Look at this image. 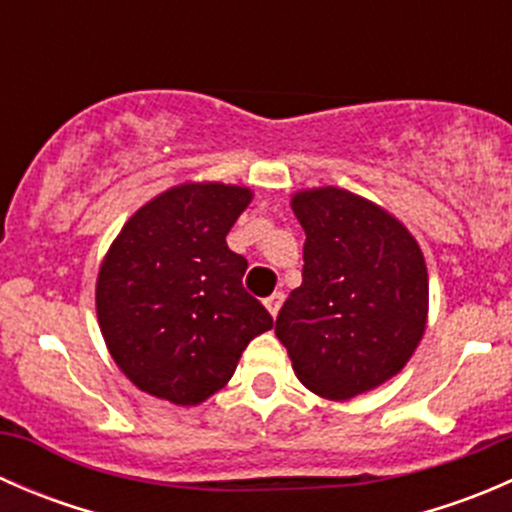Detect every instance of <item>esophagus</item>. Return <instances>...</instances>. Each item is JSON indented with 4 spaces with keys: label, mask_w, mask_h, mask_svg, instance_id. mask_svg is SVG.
<instances>
[{
    "label": "esophagus",
    "mask_w": 512,
    "mask_h": 512,
    "mask_svg": "<svg viewBox=\"0 0 512 512\" xmlns=\"http://www.w3.org/2000/svg\"><path fill=\"white\" fill-rule=\"evenodd\" d=\"M282 302H285V294H282V292H275V294H270V297L265 299V307L270 309V314H272V317H277V312H280Z\"/></svg>",
    "instance_id": "1"
}]
</instances>
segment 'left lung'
Here are the masks:
<instances>
[{
	"label": "left lung",
	"instance_id": "obj_1",
	"mask_svg": "<svg viewBox=\"0 0 512 512\" xmlns=\"http://www.w3.org/2000/svg\"><path fill=\"white\" fill-rule=\"evenodd\" d=\"M292 210L307 235L302 285L275 334L307 389L352 399L414 354L428 309L423 255L399 220L349 190L297 193Z\"/></svg>",
	"mask_w": 512,
	"mask_h": 512
}]
</instances>
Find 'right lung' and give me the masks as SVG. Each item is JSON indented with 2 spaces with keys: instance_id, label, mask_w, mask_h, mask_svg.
<instances>
[{
  "instance_id": "right-lung-1",
  "label": "right lung",
  "mask_w": 512,
  "mask_h": 512,
  "mask_svg": "<svg viewBox=\"0 0 512 512\" xmlns=\"http://www.w3.org/2000/svg\"><path fill=\"white\" fill-rule=\"evenodd\" d=\"M250 198L223 183L180 185L143 205L108 250L96 285L98 324L138 389L200 404L275 324L242 287L247 260L225 242Z\"/></svg>"
}]
</instances>
